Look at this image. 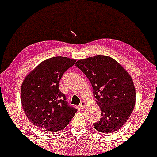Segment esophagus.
I'll use <instances>...</instances> for the list:
<instances>
[{
    "instance_id": "1",
    "label": "esophagus",
    "mask_w": 157,
    "mask_h": 157,
    "mask_svg": "<svg viewBox=\"0 0 157 157\" xmlns=\"http://www.w3.org/2000/svg\"><path fill=\"white\" fill-rule=\"evenodd\" d=\"M79 106H80L81 109H83V108H84V106H86V102L85 101H81Z\"/></svg>"
}]
</instances>
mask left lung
Masks as SVG:
<instances>
[{"label": "left lung", "mask_w": 157, "mask_h": 157, "mask_svg": "<svg viewBox=\"0 0 157 157\" xmlns=\"http://www.w3.org/2000/svg\"><path fill=\"white\" fill-rule=\"evenodd\" d=\"M76 66L91 82L101 111V117L94 123V127L104 134L117 132L129 118L136 101L130 75L117 61L106 56L78 60Z\"/></svg>", "instance_id": "obj_1"}]
</instances>
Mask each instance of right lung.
Wrapping results in <instances>:
<instances>
[{
	"label": "right lung",
	"mask_w": 157,
	"mask_h": 157,
	"mask_svg": "<svg viewBox=\"0 0 157 157\" xmlns=\"http://www.w3.org/2000/svg\"><path fill=\"white\" fill-rule=\"evenodd\" d=\"M76 60L56 56L43 61L25 77L21 99L28 119L36 127L47 132L63 129L76 113L65 94L59 90L62 76Z\"/></svg>",
	"instance_id": "add662e5"
}]
</instances>
